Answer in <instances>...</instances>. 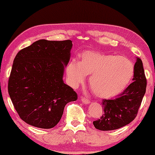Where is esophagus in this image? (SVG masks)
Returning <instances> with one entry per match:
<instances>
[{"mask_svg":"<svg viewBox=\"0 0 155 155\" xmlns=\"http://www.w3.org/2000/svg\"><path fill=\"white\" fill-rule=\"evenodd\" d=\"M81 101H82L84 104H90V101L89 100L87 97H81Z\"/></svg>","mask_w":155,"mask_h":155,"instance_id":"obj_1","label":"esophagus"}]
</instances>
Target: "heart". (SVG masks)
I'll use <instances>...</instances> for the list:
<instances>
[{"instance_id": "b5f03b06", "label": "heart", "mask_w": 155, "mask_h": 155, "mask_svg": "<svg viewBox=\"0 0 155 155\" xmlns=\"http://www.w3.org/2000/svg\"><path fill=\"white\" fill-rule=\"evenodd\" d=\"M133 74V64L127 58L95 51H84L79 62L72 60L66 68L68 80L73 87L82 83L85 76L91 75L90 87L96 95L104 98L112 97L123 91Z\"/></svg>"}]
</instances>
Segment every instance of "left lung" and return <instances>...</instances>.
I'll return each instance as SVG.
<instances>
[{
    "mask_svg": "<svg viewBox=\"0 0 155 155\" xmlns=\"http://www.w3.org/2000/svg\"><path fill=\"white\" fill-rule=\"evenodd\" d=\"M133 82L114 99L102 101L103 114L93 122L96 129L113 130L124 127L136 118L147 88L143 63L137 58L134 65Z\"/></svg>",
    "mask_w": 155,
    "mask_h": 155,
    "instance_id": "left-lung-1",
    "label": "left lung"
}]
</instances>
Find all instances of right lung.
<instances>
[{
	"label": "right lung",
	"mask_w": 155,
	"mask_h": 155,
	"mask_svg": "<svg viewBox=\"0 0 155 155\" xmlns=\"http://www.w3.org/2000/svg\"><path fill=\"white\" fill-rule=\"evenodd\" d=\"M71 40L41 39L16 55L8 91L19 117L34 127H54L68 103L77 94L63 82L65 66L71 58Z\"/></svg>",
	"instance_id": "add662e5"
}]
</instances>
